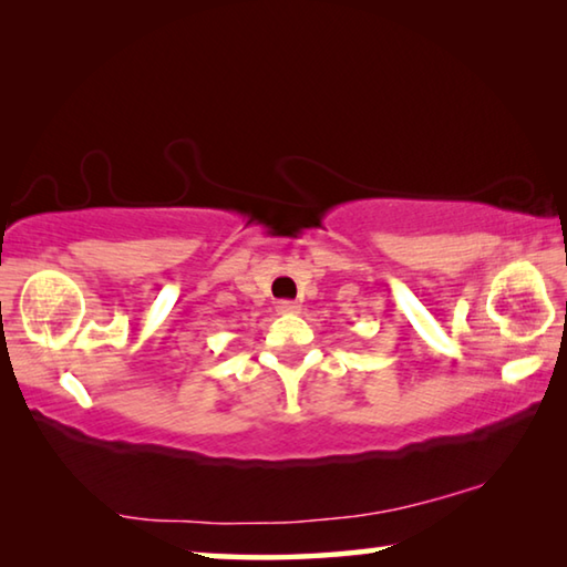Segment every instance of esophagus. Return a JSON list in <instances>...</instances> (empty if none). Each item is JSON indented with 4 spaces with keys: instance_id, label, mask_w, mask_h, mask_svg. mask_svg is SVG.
<instances>
[{
    "instance_id": "1",
    "label": "esophagus",
    "mask_w": 567,
    "mask_h": 567,
    "mask_svg": "<svg viewBox=\"0 0 567 567\" xmlns=\"http://www.w3.org/2000/svg\"><path fill=\"white\" fill-rule=\"evenodd\" d=\"M275 310L280 315H292V312H300V305L292 302V300H280L275 305Z\"/></svg>"
}]
</instances>
